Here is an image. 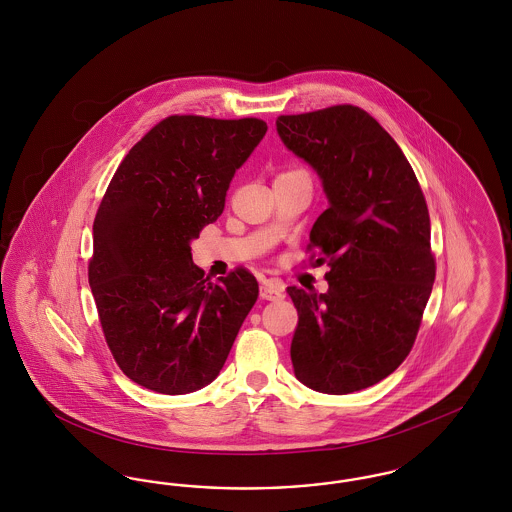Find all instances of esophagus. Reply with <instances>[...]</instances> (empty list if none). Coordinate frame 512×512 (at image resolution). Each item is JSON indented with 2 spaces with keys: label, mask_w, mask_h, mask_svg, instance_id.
Returning <instances> with one entry per match:
<instances>
[{
  "label": "esophagus",
  "mask_w": 512,
  "mask_h": 512,
  "mask_svg": "<svg viewBox=\"0 0 512 512\" xmlns=\"http://www.w3.org/2000/svg\"><path fill=\"white\" fill-rule=\"evenodd\" d=\"M261 297L267 299V301H280L284 299V284L278 282V280H267L263 286H261Z\"/></svg>",
  "instance_id": "34e87169"
}]
</instances>
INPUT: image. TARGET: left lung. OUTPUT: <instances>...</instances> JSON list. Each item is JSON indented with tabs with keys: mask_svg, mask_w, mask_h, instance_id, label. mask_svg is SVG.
I'll use <instances>...</instances> for the list:
<instances>
[{
	"mask_svg": "<svg viewBox=\"0 0 512 512\" xmlns=\"http://www.w3.org/2000/svg\"><path fill=\"white\" fill-rule=\"evenodd\" d=\"M276 132L328 199L309 234L328 292L286 290L299 315L295 378L330 395L365 390L405 361L432 293L424 195L401 147L359 107L284 115Z\"/></svg>",
	"mask_w": 512,
	"mask_h": 512,
	"instance_id": "8db88e82",
	"label": "left lung"
}]
</instances>
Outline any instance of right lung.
Listing matches in <instances>:
<instances>
[{
    "label": "right lung",
    "instance_id": "1",
    "mask_svg": "<svg viewBox=\"0 0 512 512\" xmlns=\"http://www.w3.org/2000/svg\"><path fill=\"white\" fill-rule=\"evenodd\" d=\"M267 128L169 117L128 151L103 195L88 280L117 365L147 390L184 395L211 384L259 297L245 268L209 282L190 245L219 219Z\"/></svg>",
    "mask_w": 512,
    "mask_h": 512
}]
</instances>
